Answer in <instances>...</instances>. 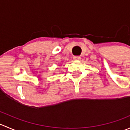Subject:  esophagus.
I'll use <instances>...</instances> for the list:
<instances>
[{"label":"esophagus","mask_w":130,"mask_h":130,"mask_svg":"<svg viewBox=\"0 0 130 130\" xmlns=\"http://www.w3.org/2000/svg\"><path fill=\"white\" fill-rule=\"evenodd\" d=\"M73 60H78L80 59V56H74V57H73Z\"/></svg>","instance_id":"obj_1"}]
</instances>
